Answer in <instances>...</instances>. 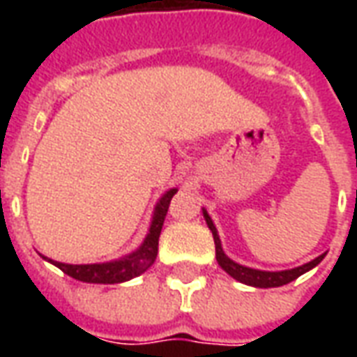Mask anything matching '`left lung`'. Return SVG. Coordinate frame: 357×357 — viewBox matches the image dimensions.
Here are the masks:
<instances>
[{
	"mask_svg": "<svg viewBox=\"0 0 357 357\" xmlns=\"http://www.w3.org/2000/svg\"><path fill=\"white\" fill-rule=\"evenodd\" d=\"M202 214H204V220H206V224H208L210 231H212V235H214L218 264H220V266H222V269H224V271H227V273H229L233 279H237V281H241V283H245V284H250V287H260V289H269V287H283V284L294 281V279L302 275V273H306V271H310L312 268H315V266H317V264L323 260V256H325V255L317 256L315 260L304 264V266H300V268L284 269V271H260V269L245 268V266L235 264L233 260H229V258L224 255V250H222V243H220V237H218L216 227H214V224H212L208 212H206V210H202Z\"/></svg>",
	"mask_w": 357,
	"mask_h": 357,
	"instance_id": "obj_1",
	"label": "left lung"
}]
</instances>
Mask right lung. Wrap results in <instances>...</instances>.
<instances>
[{"label": "right lung", "instance_id": "obj_1", "mask_svg": "<svg viewBox=\"0 0 357 357\" xmlns=\"http://www.w3.org/2000/svg\"><path fill=\"white\" fill-rule=\"evenodd\" d=\"M176 193H178V189H170L158 201L147 239L143 241L139 250H135L133 255L107 264H80V266H73V264L53 262V260H50V262L55 264L59 269H63L66 275H70L73 279H78V281H86V283L114 284L122 283V281H130L133 277H137L143 271H147L156 260L158 237H160V231H162L164 218H166V212H168V206H170L172 197Z\"/></svg>", "mask_w": 357, "mask_h": 357}]
</instances>
